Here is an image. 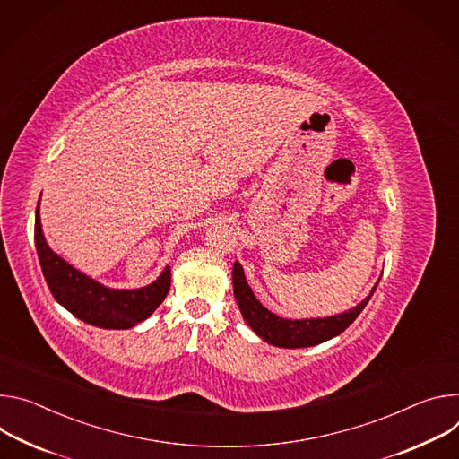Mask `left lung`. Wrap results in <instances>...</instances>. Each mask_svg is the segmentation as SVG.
Returning a JSON list of instances; mask_svg holds the SVG:
<instances>
[{"mask_svg": "<svg viewBox=\"0 0 459 459\" xmlns=\"http://www.w3.org/2000/svg\"><path fill=\"white\" fill-rule=\"evenodd\" d=\"M376 288L377 282L370 295H367L358 307H353L348 312L317 319H284L263 307L255 293L251 291L240 263L237 261L233 264V293L244 321L263 341L279 348H308L337 337L358 319Z\"/></svg>", "mask_w": 459, "mask_h": 459, "instance_id": "obj_1", "label": "left lung"}]
</instances>
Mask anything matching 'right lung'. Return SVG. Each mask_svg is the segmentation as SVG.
<instances>
[{
	"label": "right lung",
	"mask_w": 459,
	"mask_h": 459,
	"mask_svg": "<svg viewBox=\"0 0 459 459\" xmlns=\"http://www.w3.org/2000/svg\"><path fill=\"white\" fill-rule=\"evenodd\" d=\"M34 242L50 293L67 312L87 325L106 330L133 328L155 312L169 291V266H166L151 284L134 290L108 288L71 266L50 249L45 240L39 221V200L36 206Z\"/></svg>",
	"instance_id": "1"
}]
</instances>
